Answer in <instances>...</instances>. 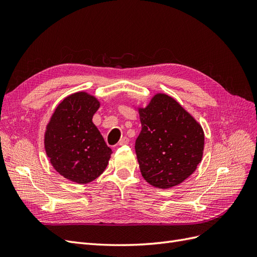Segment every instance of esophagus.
<instances>
[{"label":"esophagus","instance_id":"esophagus-1","mask_svg":"<svg viewBox=\"0 0 257 257\" xmlns=\"http://www.w3.org/2000/svg\"><path fill=\"white\" fill-rule=\"evenodd\" d=\"M128 144V138L127 137H123V138H121L120 139V142H119V146H124V145H127Z\"/></svg>","mask_w":257,"mask_h":257}]
</instances>
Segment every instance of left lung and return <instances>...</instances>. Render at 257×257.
Segmentation results:
<instances>
[{
    "instance_id": "8db88e82",
    "label": "left lung",
    "mask_w": 257,
    "mask_h": 257,
    "mask_svg": "<svg viewBox=\"0 0 257 257\" xmlns=\"http://www.w3.org/2000/svg\"><path fill=\"white\" fill-rule=\"evenodd\" d=\"M142 132L135 151L145 180L159 189L182 183L203 159L205 134L200 124L164 93L138 108Z\"/></svg>"
}]
</instances>
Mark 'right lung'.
I'll use <instances>...</instances> for the list:
<instances>
[{
    "instance_id": "obj_1",
    "label": "right lung",
    "mask_w": 257,
    "mask_h": 257,
    "mask_svg": "<svg viewBox=\"0 0 257 257\" xmlns=\"http://www.w3.org/2000/svg\"><path fill=\"white\" fill-rule=\"evenodd\" d=\"M98 99L87 92L68 95L57 106L45 132V150L57 172L79 184L104 173L111 149L92 122Z\"/></svg>"
}]
</instances>
